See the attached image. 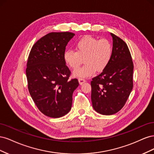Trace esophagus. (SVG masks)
Wrapping results in <instances>:
<instances>
[{
  "label": "esophagus",
  "instance_id": "34e87169",
  "mask_svg": "<svg viewBox=\"0 0 154 154\" xmlns=\"http://www.w3.org/2000/svg\"><path fill=\"white\" fill-rule=\"evenodd\" d=\"M78 81H79V83H80V85L83 84V83H85L86 82V80H85V79H83V78H79L78 79Z\"/></svg>",
  "mask_w": 154,
  "mask_h": 154
}]
</instances>
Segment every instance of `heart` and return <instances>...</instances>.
<instances>
[{
	"label": "heart",
	"instance_id": "heart-1",
	"mask_svg": "<svg viewBox=\"0 0 154 154\" xmlns=\"http://www.w3.org/2000/svg\"><path fill=\"white\" fill-rule=\"evenodd\" d=\"M75 49L76 51H65L63 58L71 69H75L82 59L85 60V66L73 72V76L77 78H88L94 75L96 71H103L110 63L113 55L112 45L109 40L99 39L91 35L78 40Z\"/></svg>",
	"mask_w": 154,
	"mask_h": 154
}]
</instances>
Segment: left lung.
<instances>
[{
  "instance_id": "8db88e82",
  "label": "left lung",
  "mask_w": 154,
  "mask_h": 154,
  "mask_svg": "<svg viewBox=\"0 0 154 154\" xmlns=\"http://www.w3.org/2000/svg\"><path fill=\"white\" fill-rule=\"evenodd\" d=\"M110 35L113 40L110 63L91 82L92 106L103 115H112L122 109L133 88L134 64L129 49L122 38Z\"/></svg>"
}]
</instances>
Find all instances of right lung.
I'll return each instance as SVG.
<instances>
[{
	"instance_id": "1",
	"label": "right lung",
	"mask_w": 154,
	"mask_h": 154,
	"mask_svg": "<svg viewBox=\"0 0 154 154\" xmlns=\"http://www.w3.org/2000/svg\"><path fill=\"white\" fill-rule=\"evenodd\" d=\"M71 32H52L32 46L27 62L26 76L29 94L39 110L50 118L62 117L70 111L72 94L79 85L69 80L71 71L63 55Z\"/></svg>"
}]
</instances>
